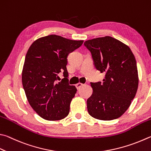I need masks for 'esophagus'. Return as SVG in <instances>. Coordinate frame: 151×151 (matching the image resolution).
<instances>
[{
  "mask_svg": "<svg viewBox=\"0 0 151 151\" xmlns=\"http://www.w3.org/2000/svg\"><path fill=\"white\" fill-rule=\"evenodd\" d=\"M83 84H82L81 83H77V84H76V87L77 88V89H79L82 86H83Z\"/></svg>",
  "mask_w": 151,
  "mask_h": 151,
  "instance_id": "obj_1",
  "label": "esophagus"
}]
</instances>
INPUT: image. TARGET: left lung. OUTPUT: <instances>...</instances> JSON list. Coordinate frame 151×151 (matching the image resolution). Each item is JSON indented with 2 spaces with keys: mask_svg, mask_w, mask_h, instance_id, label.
I'll list each match as a JSON object with an SVG mask.
<instances>
[{
  "mask_svg": "<svg viewBox=\"0 0 151 151\" xmlns=\"http://www.w3.org/2000/svg\"><path fill=\"white\" fill-rule=\"evenodd\" d=\"M91 52L95 67L106 74L103 83H93V93L87 100L92 117L109 121L121 117L130 106L137 91L139 77L136 60L131 49L110 36L84 42Z\"/></svg>",
  "mask_w": 151,
  "mask_h": 151,
  "instance_id": "obj_1",
  "label": "left lung"
}]
</instances>
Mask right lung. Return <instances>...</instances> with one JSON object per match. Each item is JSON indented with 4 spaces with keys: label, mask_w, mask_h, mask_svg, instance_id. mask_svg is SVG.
<instances>
[{
    "label": "right lung",
    "mask_w": 151,
    "mask_h": 151,
    "mask_svg": "<svg viewBox=\"0 0 151 151\" xmlns=\"http://www.w3.org/2000/svg\"><path fill=\"white\" fill-rule=\"evenodd\" d=\"M83 42L49 35L36 40L28 49L22 81L29 105L43 119L56 121L69 113L77 90L68 84L67 56ZM63 71L65 78L57 82Z\"/></svg>",
    "instance_id": "right-lung-1"
}]
</instances>
